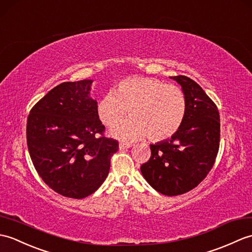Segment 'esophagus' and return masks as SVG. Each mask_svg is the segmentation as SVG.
<instances>
[{
    "mask_svg": "<svg viewBox=\"0 0 252 252\" xmlns=\"http://www.w3.org/2000/svg\"><path fill=\"white\" fill-rule=\"evenodd\" d=\"M131 144H127V143H120L119 144V149L120 150H126V149H128V148H130L131 147Z\"/></svg>",
    "mask_w": 252,
    "mask_h": 252,
    "instance_id": "34e87169",
    "label": "esophagus"
}]
</instances>
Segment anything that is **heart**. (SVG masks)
<instances>
[{"label": "heart", "instance_id": "1", "mask_svg": "<svg viewBox=\"0 0 252 252\" xmlns=\"http://www.w3.org/2000/svg\"><path fill=\"white\" fill-rule=\"evenodd\" d=\"M131 118L110 130V135L126 142L147 136L163 142L174 136L183 126L187 113L184 91L175 85L149 77L122 80L117 89L106 93L97 104L98 118L113 126L126 114Z\"/></svg>", "mask_w": 252, "mask_h": 252}]
</instances>
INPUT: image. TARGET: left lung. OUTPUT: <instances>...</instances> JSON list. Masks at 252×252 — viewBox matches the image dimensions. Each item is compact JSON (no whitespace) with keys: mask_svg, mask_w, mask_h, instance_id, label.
I'll use <instances>...</instances> for the list:
<instances>
[{"mask_svg":"<svg viewBox=\"0 0 252 252\" xmlns=\"http://www.w3.org/2000/svg\"><path fill=\"white\" fill-rule=\"evenodd\" d=\"M187 98L183 126L171 139L150 145V159L140 166L155 190L175 196L204 180L215 164L220 142L218 108L200 85L187 76H174Z\"/></svg>","mask_w":252,"mask_h":252,"instance_id":"8db88e82","label":"left lung"}]
</instances>
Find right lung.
I'll return each mask as SVG.
<instances>
[{
	"label": "right lung",
	"mask_w": 252,
	"mask_h": 252,
	"mask_svg": "<svg viewBox=\"0 0 252 252\" xmlns=\"http://www.w3.org/2000/svg\"><path fill=\"white\" fill-rule=\"evenodd\" d=\"M91 79L62 83L32 107L27 144L44 183L59 194L84 198L106 179L118 140L104 136Z\"/></svg>",
	"instance_id": "right-lung-1"
}]
</instances>
